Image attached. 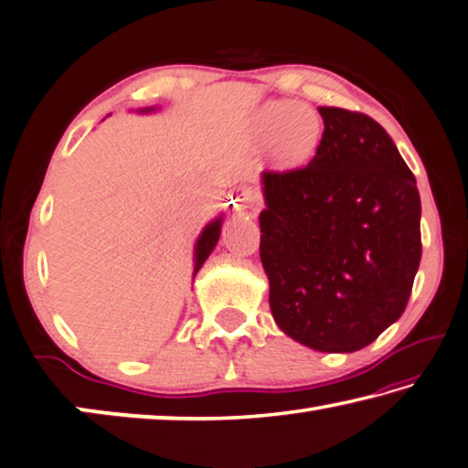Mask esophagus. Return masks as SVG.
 Returning <instances> with one entry per match:
<instances>
[{"instance_id":"34e87169","label":"esophagus","mask_w":468,"mask_h":468,"mask_svg":"<svg viewBox=\"0 0 468 468\" xmlns=\"http://www.w3.org/2000/svg\"><path fill=\"white\" fill-rule=\"evenodd\" d=\"M247 198H250V197H247Z\"/></svg>"}]
</instances>
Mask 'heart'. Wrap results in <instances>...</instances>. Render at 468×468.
I'll return each mask as SVG.
<instances>
[{"label": "heart", "mask_w": 468, "mask_h": 468, "mask_svg": "<svg viewBox=\"0 0 468 468\" xmlns=\"http://www.w3.org/2000/svg\"><path fill=\"white\" fill-rule=\"evenodd\" d=\"M278 127L273 155L282 165L301 164L315 151L321 124L311 110L296 107L292 101L267 103L257 116V133L261 139H270Z\"/></svg>", "instance_id": "heart-1"}]
</instances>
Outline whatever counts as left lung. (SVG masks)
<instances>
[{
	"mask_svg": "<svg viewBox=\"0 0 468 468\" xmlns=\"http://www.w3.org/2000/svg\"><path fill=\"white\" fill-rule=\"evenodd\" d=\"M319 113L315 157L263 172L259 255L282 332L321 352H355L407 309L423 249L420 197L378 122L342 107Z\"/></svg>",
	"mask_w": 468,
	"mask_h": 468,
	"instance_id": "8db88e82",
	"label": "left lung"
}]
</instances>
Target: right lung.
<instances>
[{"label": "right lung", "mask_w": 468, "mask_h": 468, "mask_svg": "<svg viewBox=\"0 0 468 468\" xmlns=\"http://www.w3.org/2000/svg\"><path fill=\"white\" fill-rule=\"evenodd\" d=\"M219 226H221V219L211 221L209 226L203 229L201 239L197 242V265H195V273L201 270V265L205 263V259L211 255L213 247H216V242L219 239Z\"/></svg>", "instance_id": "right-lung-1"}]
</instances>
